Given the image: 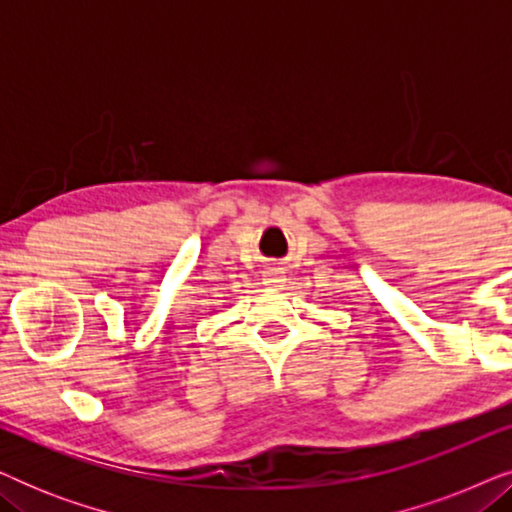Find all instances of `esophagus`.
Masks as SVG:
<instances>
[{
	"label": "esophagus",
	"mask_w": 512,
	"mask_h": 512,
	"mask_svg": "<svg viewBox=\"0 0 512 512\" xmlns=\"http://www.w3.org/2000/svg\"><path fill=\"white\" fill-rule=\"evenodd\" d=\"M265 284H268V286H282L284 284L282 270H268V272H265Z\"/></svg>",
	"instance_id": "esophagus-1"
}]
</instances>
